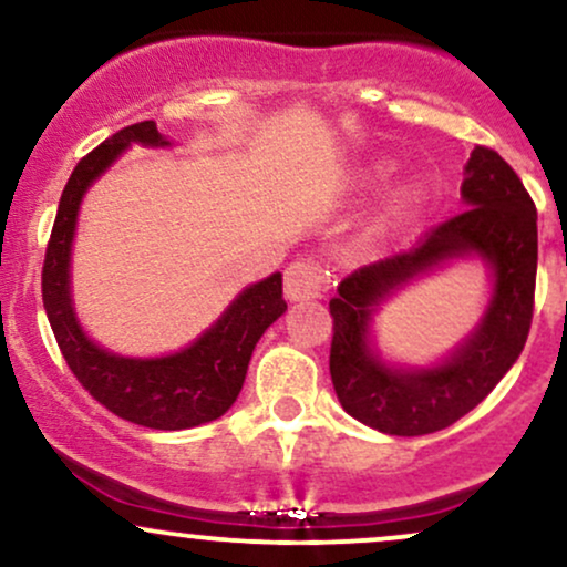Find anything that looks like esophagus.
<instances>
[{
	"label": "esophagus",
	"instance_id": "1",
	"mask_svg": "<svg viewBox=\"0 0 567 567\" xmlns=\"http://www.w3.org/2000/svg\"><path fill=\"white\" fill-rule=\"evenodd\" d=\"M322 269L311 261H292L285 269V298L288 301H315L322 296Z\"/></svg>",
	"mask_w": 567,
	"mask_h": 567
}]
</instances>
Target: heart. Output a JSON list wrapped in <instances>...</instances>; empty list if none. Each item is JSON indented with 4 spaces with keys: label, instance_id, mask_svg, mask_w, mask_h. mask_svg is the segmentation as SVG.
Returning a JSON list of instances; mask_svg holds the SVG:
<instances>
[{
    "label": "heart",
    "instance_id": "obj_1",
    "mask_svg": "<svg viewBox=\"0 0 567 567\" xmlns=\"http://www.w3.org/2000/svg\"><path fill=\"white\" fill-rule=\"evenodd\" d=\"M392 167H389V162H375L373 167H370L368 178L370 181H379L386 175ZM419 199V184L415 181H400L392 192H389L386 202H383V216H402V213L410 210L413 207V202Z\"/></svg>",
    "mask_w": 567,
    "mask_h": 567
}]
</instances>
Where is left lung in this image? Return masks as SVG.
Here are the masks:
<instances>
[{"mask_svg": "<svg viewBox=\"0 0 567 567\" xmlns=\"http://www.w3.org/2000/svg\"><path fill=\"white\" fill-rule=\"evenodd\" d=\"M466 210L429 229L408 252L368 264L338 285L330 301V379L351 419L396 437H419L455 424L477 408L528 341L536 292V205L517 173L493 148L474 146L464 167ZM461 257L492 269L494 292L484 320L432 369L383 363L369 322L389 295Z\"/></svg>", "mask_w": 567, "mask_h": 567, "instance_id": "8db88e82", "label": "left lung"}]
</instances>
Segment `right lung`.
I'll return each instance as SVG.
<instances>
[{
	"instance_id": "1",
	"label": "right lung",
	"mask_w": 567,
	"mask_h": 567,
	"mask_svg": "<svg viewBox=\"0 0 567 567\" xmlns=\"http://www.w3.org/2000/svg\"><path fill=\"white\" fill-rule=\"evenodd\" d=\"M133 143L171 146L152 120L138 122L103 141L71 173L44 252L42 303L71 373L103 408L138 426L175 432L210 424L234 405L258 338L285 315L288 303L282 298V275L275 271L239 292L197 341L175 354L141 360L120 357L90 341L71 303L69 271L76 216L84 192Z\"/></svg>"
}]
</instances>
